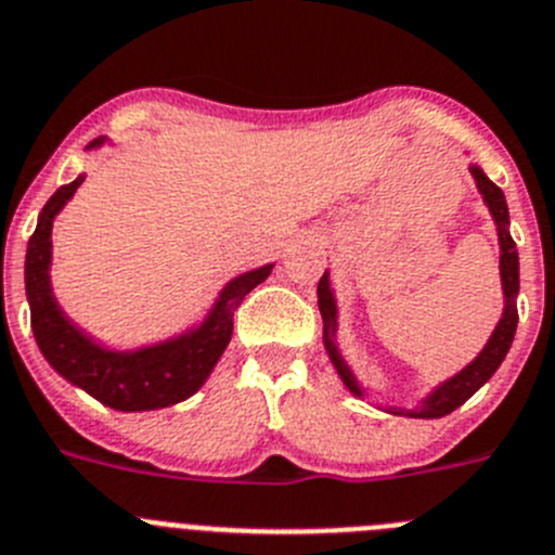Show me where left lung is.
Here are the masks:
<instances>
[{
	"instance_id": "1",
	"label": "left lung",
	"mask_w": 555,
	"mask_h": 555,
	"mask_svg": "<svg viewBox=\"0 0 555 555\" xmlns=\"http://www.w3.org/2000/svg\"><path fill=\"white\" fill-rule=\"evenodd\" d=\"M470 176L476 178V190L485 197L487 208H490L492 220L498 228V244H501V288H503V313L501 322L495 324L492 335L487 338L485 349L476 354L470 363L462 371H456L454 377L431 388L429 393L421 399L415 410H401V406H383L385 413L390 415H406V418H443V415L454 413L456 406L465 404L487 379L498 371L503 363L506 352H509L512 340H515L517 330V292H520V258H517L515 238L509 233V208H506V197H503L501 186H495L490 178L485 176L479 165H470ZM319 311H322L324 322V349L330 354V363L338 371L340 383L347 385V390L358 399H363L365 388L360 385L358 374L352 365L347 363L344 352L338 347V302H335L333 286H330V274L324 272L319 281Z\"/></svg>"
}]
</instances>
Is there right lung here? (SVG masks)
<instances>
[{
    "mask_svg": "<svg viewBox=\"0 0 555 555\" xmlns=\"http://www.w3.org/2000/svg\"><path fill=\"white\" fill-rule=\"evenodd\" d=\"M104 142L106 137H99L90 142L88 151L101 149ZM81 181L85 176H76L70 184L60 186L49 197L27 244L24 288H27L33 333L40 352L60 377L120 413L162 410L190 399L203 388L217 360L231 344L233 311L258 283L267 281L274 263H263L225 283L203 322L181 335L140 349L104 347L65 317L52 292V274H49L54 220L79 190Z\"/></svg>",
    "mask_w": 555,
    "mask_h": 555,
    "instance_id": "1",
    "label": "right lung"
}]
</instances>
